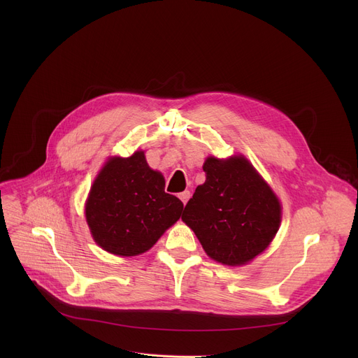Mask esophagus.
I'll use <instances>...</instances> for the list:
<instances>
[{"label": "esophagus", "mask_w": 358, "mask_h": 358, "mask_svg": "<svg viewBox=\"0 0 358 358\" xmlns=\"http://www.w3.org/2000/svg\"><path fill=\"white\" fill-rule=\"evenodd\" d=\"M189 195H191V192H189V191H182V192H180V194H178V198L181 199V202L184 203V206L187 203V201L189 199Z\"/></svg>", "instance_id": "esophagus-1"}]
</instances>
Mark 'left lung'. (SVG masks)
<instances>
[{
  "mask_svg": "<svg viewBox=\"0 0 358 358\" xmlns=\"http://www.w3.org/2000/svg\"><path fill=\"white\" fill-rule=\"evenodd\" d=\"M202 170L206 182L196 187L181 220L210 258L224 265H245L276 235L279 199L245 157H208Z\"/></svg>",
  "mask_w": 358,
  "mask_h": 358,
  "instance_id": "1",
  "label": "left lung"
}]
</instances>
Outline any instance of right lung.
<instances>
[{
    "mask_svg": "<svg viewBox=\"0 0 358 358\" xmlns=\"http://www.w3.org/2000/svg\"><path fill=\"white\" fill-rule=\"evenodd\" d=\"M164 178L151 170L143 151L113 157L94 180L86 201V221L105 250L136 257L178 221L182 202L164 191Z\"/></svg>",
    "mask_w": 358,
    "mask_h": 358,
    "instance_id": "right-lung-1",
    "label": "right lung"
}]
</instances>
